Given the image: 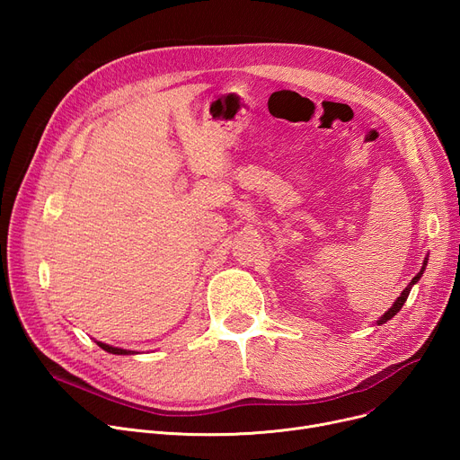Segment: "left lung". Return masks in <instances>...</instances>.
Wrapping results in <instances>:
<instances>
[{
    "instance_id": "obj_1",
    "label": "left lung",
    "mask_w": 460,
    "mask_h": 460,
    "mask_svg": "<svg viewBox=\"0 0 460 460\" xmlns=\"http://www.w3.org/2000/svg\"><path fill=\"white\" fill-rule=\"evenodd\" d=\"M425 267H427V257H425V261H423V267H421V270H420V272H418V274H416V276L412 278V281H410V283H408V287H406V288H404V291L401 293V296H399V298H397V300L394 302V305H392V307H390L388 311H385V313H384V315H382V317H380V319L376 321V324H384V323H388L390 319H394V317L397 315V313L401 311V307L404 305V302H406L408 295H410V288H412V285H416V283L420 281V278H421V274H423Z\"/></svg>"
}]
</instances>
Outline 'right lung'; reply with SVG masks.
<instances>
[{"mask_svg": "<svg viewBox=\"0 0 460 460\" xmlns=\"http://www.w3.org/2000/svg\"><path fill=\"white\" fill-rule=\"evenodd\" d=\"M96 345H99L102 350H106V352H110V354H117V356H120V354H134V350H125V349H117V347H111V345H106V343H101V341H96Z\"/></svg>", "mask_w": 460, "mask_h": 460, "instance_id": "add662e5", "label": "right lung"}]
</instances>
